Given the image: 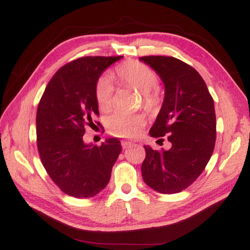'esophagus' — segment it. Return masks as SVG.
Wrapping results in <instances>:
<instances>
[{
    "mask_svg": "<svg viewBox=\"0 0 250 250\" xmlns=\"http://www.w3.org/2000/svg\"><path fill=\"white\" fill-rule=\"evenodd\" d=\"M132 146H133V143L129 142V141H123V142H122V146H123V148H124V149L131 148Z\"/></svg>",
    "mask_w": 250,
    "mask_h": 250,
    "instance_id": "esophagus-1",
    "label": "esophagus"
}]
</instances>
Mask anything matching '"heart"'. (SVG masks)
Wrapping results in <instances>:
<instances>
[{
  "instance_id": "heart-1",
  "label": "heart",
  "mask_w": 250,
  "mask_h": 250,
  "mask_svg": "<svg viewBox=\"0 0 250 250\" xmlns=\"http://www.w3.org/2000/svg\"><path fill=\"white\" fill-rule=\"evenodd\" d=\"M116 74L123 83L143 94L146 108L153 109L159 102V94L156 87L158 85V75L148 64L131 60L123 62L116 68ZM114 85L111 78L104 75L99 78L95 85V100L102 111H108L112 107ZM146 124L142 114H128L125 111H115L105 118V126L110 134L118 138H135Z\"/></svg>"
}]
</instances>
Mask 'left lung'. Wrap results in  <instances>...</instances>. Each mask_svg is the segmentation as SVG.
I'll use <instances>...</instances> for the list:
<instances>
[{"mask_svg": "<svg viewBox=\"0 0 250 250\" xmlns=\"http://www.w3.org/2000/svg\"><path fill=\"white\" fill-rule=\"evenodd\" d=\"M162 78L165 99L150 135L170 142L168 150L145 146L143 181L160 193H177L196 181L213 155L216 140L214 100L200 74L167 56L140 58Z\"/></svg>", "mask_w": 250, "mask_h": 250, "instance_id": "1", "label": "left lung"}]
</instances>
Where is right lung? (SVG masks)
Instances as JSON below:
<instances>
[{
	"mask_svg": "<svg viewBox=\"0 0 250 250\" xmlns=\"http://www.w3.org/2000/svg\"><path fill=\"white\" fill-rule=\"evenodd\" d=\"M82 57L53 75L36 112L37 150L46 173L68 196L91 198L107 187L122 151L118 139L85 145L86 126L99 116L95 85L102 71L121 59ZM99 125L100 123L95 122Z\"/></svg>",
	"mask_w": 250,
	"mask_h": 250,
	"instance_id": "obj_1",
	"label": "right lung"
}]
</instances>
